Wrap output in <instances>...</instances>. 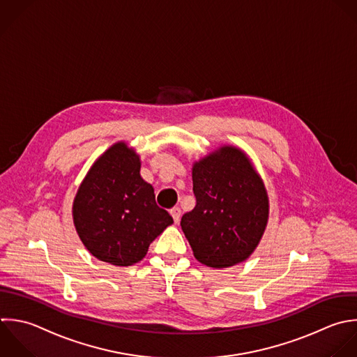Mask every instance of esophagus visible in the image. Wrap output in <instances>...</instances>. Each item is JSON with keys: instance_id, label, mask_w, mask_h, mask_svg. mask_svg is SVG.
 <instances>
[{"instance_id": "esophagus-1", "label": "esophagus", "mask_w": 357, "mask_h": 357, "mask_svg": "<svg viewBox=\"0 0 357 357\" xmlns=\"http://www.w3.org/2000/svg\"><path fill=\"white\" fill-rule=\"evenodd\" d=\"M171 215H172L174 221L178 224L179 220H181V208L179 207H172L171 208Z\"/></svg>"}]
</instances>
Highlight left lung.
<instances>
[{
  "label": "left lung",
  "mask_w": 357,
  "mask_h": 357,
  "mask_svg": "<svg viewBox=\"0 0 357 357\" xmlns=\"http://www.w3.org/2000/svg\"><path fill=\"white\" fill-rule=\"evenodd\" d=\"M192 179L196 206L181 227L195 257L213 268L246 260L268 218L264 185L246 154L222 147L193 165Z\"/></svg>",
  "instance_id": "obj_1"
}]
</instances>
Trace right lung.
Returning a JSON list of instances; mask_svg holds the SVG:
<instances>
[{"label": "right lung", "instance_id": "add662e5", "mask_svg": "<svg viewBox=\"0 0 357 357\" xmlns=\"http://www.w3.org/2000/svg\"><path fill=\"white\" fill-rule=\"evenodd\" d=\"M73 222L86 249L112 266L140 261L150 243L174 222L140 176L139 155L125 143L91 167L73 202Z\"/></svg>", "mask_w": 357, "mask_h": 357}]
</instances>
